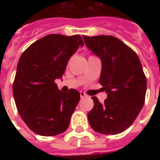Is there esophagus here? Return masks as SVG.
Segmentation results:
<instances>
[{
    "label": "esophagus",
    "instance_id": "1",
    "mask_svg": "<svg viewBox=\"0 0 160 160\" xmlns=\"http://www.w3.org/2000/svg\"><path fill=\"white\" fill-rule=\"evenodd\" d=\"M80 98H85V97H87V94L85 93V92H80Z\"/></svg>",
    "mask_w": 160,
    "mask_h": 160
}]
</instances>
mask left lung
Here are the masks:
<instances>
[{
    "label": "left lung",
    "instance_id": "obj_1",
    "mask_svg": "<svg viewBox=\"0 0 160 160\" xmlns=\"http://www.w3.org/2000/svg\"><path fill=\"white\" fill-rule=\"evenodd\" d=\"M85 43L102 62L99 83L107 98L92 97L87 114L92 128L104 134H120L130 127L144 105L147 79L134 50L113 36H83Z\"/></svg>",
    "mask_w": 160,
    "mask_h": 160
}]
</instances>
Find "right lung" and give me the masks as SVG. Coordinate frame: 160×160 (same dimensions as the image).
Returning a JSON list of instances; mask_svg holds the SVG:
<instances>
[{
	"instance_id": "obj_1",
	"label": "right lung",
	"mask_w": 160,
	"mask_h": 160,
	"mask_svg": "<svg viewBox=\"0 0 160 160\" xmlns=\"http://www.w3.org/2000/svg\"><path fill=\"white\" fill-rule=\"evenodd\" d=\"M82 46L80 35L50 34L20 56L12 93L20 117L34 133L54 136L68 129L80 94L75 89L61 92L55 80L62 79L70 57Z\"/></svg>"
}]
</instances>
